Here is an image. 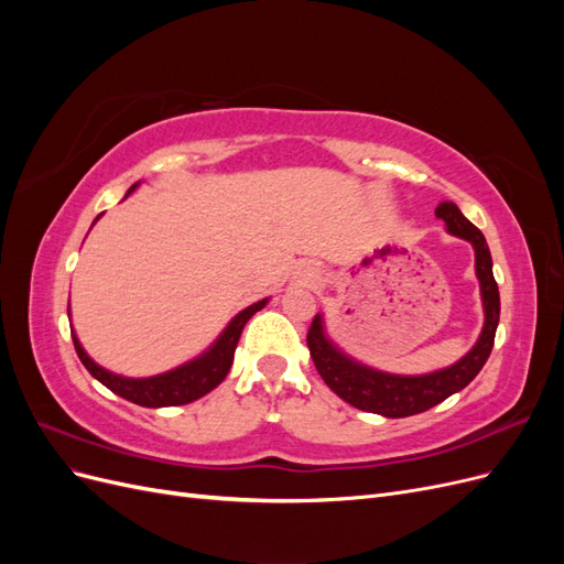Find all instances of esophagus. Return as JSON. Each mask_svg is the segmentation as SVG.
<instances>
[{"label": "esophagus", "instance_id": "obj_1", "mask_svg": "<svg viewBox=\"0 0 564 564\" xmlns=\"http://www.w3.org/2000/svg\"><path fill=\"white\" fill-rule=\"evenodd\" d=\"M296 282L299 284H315L317 282V270L315 268H301L296 272Z\"/></svg>", "mask_w": 564, "mask_h": 564}]
</instances>
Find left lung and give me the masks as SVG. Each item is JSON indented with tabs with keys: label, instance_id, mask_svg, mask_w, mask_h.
I'll use <instances>...</instances> for the list:
<instances>
[{
	"label": "left lung",
	"instance_id": "left-lung-1",
	"mask_svg": "<svg viewBox=\"0 0 564 564\" xmlns=\"http://www.w3.org/2000/svg\"><path fill=\"white\" fill-rule=\"evenodd\" d=\"M435 216L445 220L449 235H456L460 240L473 245L475 275L477 282H480L485 311L480 338L475 340V346L460 357L458 362L445 369L421 373V377H402V373L379 371L352 360L350 355L340 350L327 336L324 317L317 313L308 332V348L313 355V362L324 383H327L340 400L362 409V412L381 414L386 419H404L421 414L425 409L445 402L454 392L464 390L477 373H480L494 348V336H497L499 327L501 299L497 280H494L491 272V253L485 235L460 214L454 202H442L435 209Z\"/></svg>",
	"mask_w": 564,
	"mask_h": 564
}]
</instances>
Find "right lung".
Instances as JSON below:
<instances>
[{
    "label": "right lung",
    "instance_id": "right-lung-1",
    "mask_svg": "<svg viewBox=\"0 0 564 564\" xmlns=\"http://www.w3.org/2000/svg\"><path fill=\"white\" fill-rule=\"evenodd\" d=\"M139 185L141 183H133L129 191H127V195H131ZM100 216H104V214H100ZM96 220H94V224H96ZM268 301L270 299L256 301V303L249 305V308L237 313L228 322V327L218 334V338L214 340V344L207 350H204L202 355H197L195 360L185 362V365H181L176 369H169L164 373H158V377H148V379L122 377V373H115V371H110L106 367L96 365L91 357L87 355V350L82 348L75 329L70 327L73 344H75V350L79 355L82 365L89 369V373H91L94 379H98L108 390H112L115 395L124 398V400H129L133 404L150 406V409L178 406V404H187V402H195V400L204 398V395H207V392H212L220 381L228 377V371L232 367L237 340H240V336H242L245 324L256 313H259L261 308H265ZM67 315H70V313H67Z\"/></svg>",
    "mask_w": 564,
    "mask_h": 564
}]
</instances>
